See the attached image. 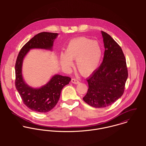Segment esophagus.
<instances>
[{"label": "esophagus", "instance_id": "34e87169", "mask_svg": "<svg viewBox=\"0 0 146 146\" xmlns=\"http://www.w3.org/2000/svg\"><path fill=\"white\" fill-rule=\"evenodd\" d=\"M71 82L73 84H78L80 83V82L78 81V80H76V79H71Z\"/></svg>", "mask_w": 146, "mask_h": 146}]
</instances>
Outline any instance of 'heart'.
Masks as SVG:
<instances>
[{"label":"heart","mask_w":146,"mask_h":146,"mask_svg":"<svg viewBox=\"0 0 146 146\" xmlns=\"http://www.w3.org/2000/svg\"><path fill=\"white\" fill-rule=\"evenodd\" d=\"M102 56V49L98 42L81 37L69 42L64 54L60 55V61L62 67L69 69L72 66V61L76 60L79 72L83 76H89L97 68Z\"/></svg>","instance_id":"obj_1"}]
</instances>
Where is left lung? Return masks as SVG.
Instances as JSON below:
<instances>
[{
  "label": "left lung",
  "mask_w": 146,
  "mask_h": 146,
  "mask_svg": "<svg viewBox=\"0 0 146 146\" xmlns=\"http://www.w3.org/2000/svg\"><path fill=\"white\" fill-rule=\"evenodd\" d=\"M104 57L100 66L87 79L88 90L83 100L95 108H104L123 94L128 73L123 52L112 38L101 31Z\"/></svg>",
  "instance_id": "1"
}]
</instances>
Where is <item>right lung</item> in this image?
I'll return each instance as SVG.
<instances>
[{"label": "right lung", "instance_id": "right-lung-1", "mask_svg": "<svg viewBox=\"0 0 146 146\" xmlns=\"http://www.w3.org/2000/svg\"><path fill=\"white\" fill-rule=\"evenodd\" d=\"M58 34L42 32L34 36L21 49L15 65L16 88L21 99L29 108L37 112H47L57 104L63 88L69 84L71 78L59 74L53 75L50 80L39 88L26 83L22 75L24 58L31 49H39L52 51L53 43Z\"/></svg>", "mask_w": 146, "mask_h": 146}]
</instances>
